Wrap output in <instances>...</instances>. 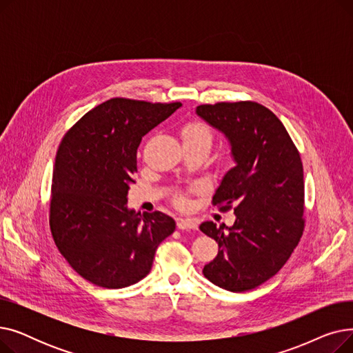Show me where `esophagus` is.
Masks as SVG:
<instances>
[{
  "label": "esophagus",
  "mask_w": 353,
  "mask_h": 353,
  "mask_svg": "<svg viewBox=\"0 0 353 353\" xmlns=\"http://www.w3.org/2000/svg\"><path fill=\"white\" fill-rule=\"evenodd\" d=\"M177 228L181 230H186V229H197L196 221L192 219H177Z\"/></svg>",
  "instance_id": "34e87169"
}]
</instances>
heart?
<instances>
[{"label": "heart", "instance_id": "obj_1", "mask_svg": "<svg viewBox=\"0 0 353 353\" xmlns=\"http://www.w3.org/2000/svg\"><path fill=\"white\" fill-rule=\"evenodd\" d=\"M181 139L183 143H206L208 145H210L212 134L205 124H201L199 121H192L181 127ZM177 201L184 203V199L177 197Z\"/></svg>", "mask_w": 353, "mask_h": 353}]
</instances>
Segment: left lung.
I'll list each match as a JSON object with an SVG mask.
<instances>
[{
	"mask_svg": "<svg viewBox=\"0 0 353 353\" xmlns=\"http://www.w3.org/2000/svg\"><path fill=\"white\" fill-rule=\"evenodd\" d=\"M196 114L223 134L234 167L213 196L233 209V226L203 221L219 253L203 269L216 286L246 292L269 281L288 262L303 233V165L285 125L254 101L203 104Z\"/></svg>",
	"mask_w": 353,
	"mask_h": 353,
	"instance_id": "left-lung-1",
	"label": "left lung"
}]
</instances>
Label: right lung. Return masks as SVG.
Segmentation results:
<instances>
[{
    "label": "right lung",
    "instance_id": "obj_1",
    "mask_svg": "<svg viewBox=\"0 0 353 353\" xmlns=\"http://www.w3.org/2000/svg\"><path fill=\"white\" fill-rule=\"evenodd\" d=\"M180 105L111 99L64 136L52 170L50 228L60 253L85 281L107 289L137 283L174 232L170 216L128 209L127 193L143 136Z\"/></svg>",
    "mask_w": 353,
    "mask_h": 353
}]
</instances>
